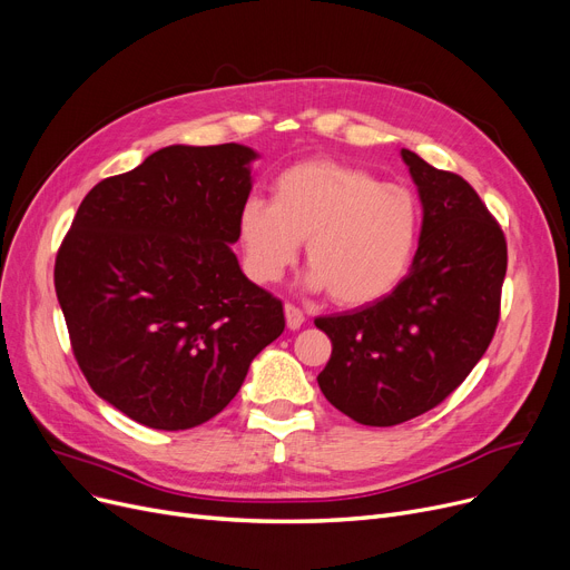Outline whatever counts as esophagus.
<instances>
[{
  "label": "esophagus",
  "mask_w": 570,
  "mask_h": 570,
  "mask_svg": "<svg viewBox=\"0 0 570 570\" xmlns=\"http://www.w3.org/2000/svg\"><path fill=\"white\" fill-rule=\"evenodd\" d=\"M284 314H286V325L291 327V331H297V327H301L303 323H305V314H303V309H297L295 305H284Z\"/></svg>",
  "instance_id": "obj_1"
}]
</instances>
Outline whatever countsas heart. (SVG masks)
Here are the masks:
<instances>
[{"label":"heart","mask_w":570,"mask_h":570,"mask_svg":"<svg viewBox=\"0 0 570 570\" xmlns=\"http://www.w3.org/2000/svg\"><path fill=\"white\" fill-rule=\"evenodd\" d=\"M417 237L421 205L411 189L331 159L284 168L273 179V200L252 196L237 215V239L254 282H279L307 239V286L327 288L342 307L391 295L409 275Z\"/></svg>","instance_id":"heart-1"}]
</instances>
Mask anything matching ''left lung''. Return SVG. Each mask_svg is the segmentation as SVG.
I'll return each mask as SVG.
<instances>
[{
    "label": "left lung",
    "instance_id": "1",
    "mask_svg": "<svg viewBox=\"0 0 570 570\" xmlns=\"http://www.w3.org/2000/svg\"><path fill=\"white\" fill-rule=\"evenodd\" d=\"M402 159L423 203L409 275L374 305L314 321L333 342L321 393L372 428L434 409L469 376L494 337L508 265L503 230L466 179L411 149Z\"/></svg>",
    "mask_w": 570,
    "mask_h": 570
}]
</instances>
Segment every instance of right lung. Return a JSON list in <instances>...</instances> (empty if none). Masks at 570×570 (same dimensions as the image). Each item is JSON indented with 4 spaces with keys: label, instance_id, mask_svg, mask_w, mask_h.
Listing matches in <instances>:
<instances>
[{
    "label": "right lung",
    "instance_id": "1",
    "mask_svg": "<svg viewBox=\"0 0 570 570\" xmlns=\"http://www.w3.org/2000/svg\"><path fill=\"white\" fill-rule=\"evenodd\" d=\"M252 147L170 145L89 191L55 291L92 391L153 430H189L239 391L284 333L282 301L239 269Z\"/></svg>",
    "mask_w": 570,
    "mask_h": 570
}]
</instances>
